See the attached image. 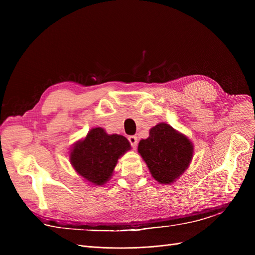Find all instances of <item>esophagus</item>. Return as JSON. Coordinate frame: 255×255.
Masks as SVG:
<instances>
[{
	"mask_svg": "<svg viewBox=\"0 0 255 255\" xmlns=\"http://www.w3.org/2000/svg\"><path fill=\"white\" fill-rule=\"evenodd\" d=\"M128 141L130 144H132L133 148H135V146L137 145V142H138L137 137L136 136H128Z\"/></svg>",
	"mask_w": 255,
	"mask_h": 255,
	"instance_id": "obj_1",
	"label": "esophagus"
}]
</instances>
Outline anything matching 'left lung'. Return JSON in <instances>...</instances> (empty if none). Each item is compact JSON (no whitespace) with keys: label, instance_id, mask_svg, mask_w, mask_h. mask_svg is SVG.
<instances>
[{"label":"left lung","instance_id":"left-lung-1","mask_svg":"<svg viewBox=\"0 0 255 255\" xmlns=\"http://www.w3.org/2000/svg\"><path fill=\"white\" fill-rule=\"evenodd\" d=\"M138 152L152 176L160 184H172L188 168L194 145L188 138L167 123H158L141 139Z\"/></svg>","mask_w":255,"mask_h":255}]
</instances>
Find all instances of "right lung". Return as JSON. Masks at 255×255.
Segmentation results:
<instances>
[{
    "mask_svg": "<svg viewBox=\"0 0 255 255\" xmlns=\"http://www.w3.org/2000/svg\"><path fill=\"white\" fill-rule=\"evenodd\" d=\"M130 149L125 136L109 135L102 128L90 129L87 136L72 146L70 163L87 182L101 186L109 181L118 159Z\"/></svg>",
    "mask_w": 255,
    "mask_h": 255,
    "instance_id": "add662e5",
    "label": "right lung"
}]
</instances>
